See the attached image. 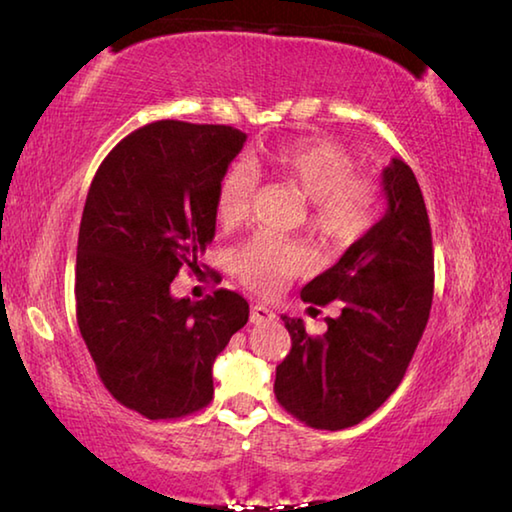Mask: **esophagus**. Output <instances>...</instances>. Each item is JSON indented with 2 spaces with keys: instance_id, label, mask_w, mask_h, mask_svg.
Listing matches in <instances>:
<instances>
[{
  "instance_id": "1",
  "label": "esophagus",
  "mask_w": 512,
  "mask_h": 512,
  "mask_svg": "<svg viewBox=\"0 0 512 512\" xmlns=\"http://www.w3.org/2000/svg\"><path fill=\"white\" fill-rule=\"evenodd\" d=\"M271 320H275V314L268 307L264 305H253V309H250V323H271Z\"/></svg>"
}]
</instances>
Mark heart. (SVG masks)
<instances>
[{
    "instance_id": "obj_1",
    "label": "heart",
    "mask_w": 512,
    "mask_h": 512,
    "mask_svg": "<svg viewBox=\"0 0 512 512\" xmlns=\"http://www.w3.org/2000/svg\"><path fill=\"white\" fill-rule=\"evenodd\" d=\"M262 162L277 178L307 196L309 228L329 246L357 244L375 225L381 207L379 183L354 171L352 153L327 140H300L275 146ZM257 176L244 162L230 164L216 187V216L223 225H239L253 210ZM311 255L305 244L262 230L235 255V271L246 287L264 296L277 293L293 275L305 273Z\"/></svg>"
}]
</instances>
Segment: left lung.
<instances>
[{"mask_svg": "<svg viewBox=\"0 0 512 512\" xmlns=\"http://www.w3.org/2000/svg\"><path fill=\"white\" fill-rule=\"evenodd\" d=\"M388 210L357 244L300 291L314 305L341 300L327 332L309 336L282 316L291 352L275 368V397L307 427L339 431L366 420L395 393L427 327L433 244L427 205L411 167L384 169Z\"/></svg>", "mask_w": 512, "mask_h": 512, "instance_id": "8db88e82", "label": "left lung"}]
</instances>
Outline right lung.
<instances>
[{"label":"right lung","mask_w":512,"mask_h":512,"mask_svg":"<svg viewBox=\"0 0 512 512\" xmlns=\"http://www.w3.org/2000/svg\"><path fill=\"white\" fill-rule=\"evenodd\" d=\"M246 142L223 124L162 119L137 128L94 173L76 248V323L97 375L126 409L178 420L212 402V363L248 323V302L216 289L171 296L201 271L216 187Z\"/></svg>","instance_id":"obj_1"}]
</instances>
